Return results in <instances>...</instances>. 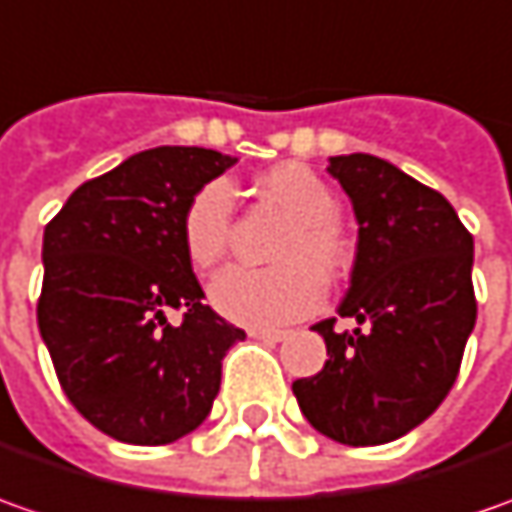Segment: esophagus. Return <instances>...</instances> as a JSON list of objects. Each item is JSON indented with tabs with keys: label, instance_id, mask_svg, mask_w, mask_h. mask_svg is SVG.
Segmentation results:
<instances>
[{
	"label": "esophagus",
	"instance_id": "esophagus-1",
	"mask_svg": "<svg viewBox=\"0 0 512 512\" xmlns=\"http://www.w3.org/2000/svg\"><path fill=\"white\" fill-rule=\"evenodd\" d=\"M247 336L250 339H259V342H282L287 333L285 330H270V327H250Z\"/></svg>",
	"mask_w": 512,
	"mask_h": 512
}]
</instances>
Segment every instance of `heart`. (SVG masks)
Wrapping results in <instances>:
<instances>
[{"label":"heart","instance_id":"1","mask_svg":"<svg viewBox=\"0 0 512 512\" xmlns=\"http://www.w3.org/2000/svg\"><path fill=\"white\" fill-rule=\"evenodd\" d=\"M262 190L293 216L276 247L273 267H227L210 285V302L247 327H276L305 319L325 299V282L353 267L356 245L344 233L333 187L302 162H285L262 176ZM233 196L222 179L202 185L182 210V247L196 267L222 262L230 247Z\"/></svg>","mask_w":512,"mask_h":512}]
</instances>
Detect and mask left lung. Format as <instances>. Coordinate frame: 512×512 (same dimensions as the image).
I'll return each instance as SVG.
<instances>
[{
	"label": "left lung",
	"instance_id": "left-lung-1",
	"mask_svg": "<svg viewBox=\"0 0 512 512\" xmlns=\"http://www.w3.org/2000/svg\"><path fill=\"white\" fill-rule=\"evenodd\" d=\"M330 173L359 219L356 265L339 305V316L359 327L313 325L330 359L316 376L296 379L293 396L327 439L373 447L433 416L459 376L476 325L473 236L439 190L384 159L333 156Z\"/></svg>",
	"mask_w": 512,
	"mask_h": 512
}]
</instances>
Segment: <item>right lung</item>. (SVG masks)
Listing matches in <instances>:
<instances>
[{
	"label": "right lung",
	"instance_id": "obj_1",
	"mask_svg": "<svg viewBox=\"0 0 512 512\" xmlns=\"http://www.w3.org/2000/svg\"><path fill=\"white\" fill-rule=\"evenodd\" d=\"M233 162L142 150L76 187L45 225L39 333L70 404L116 442L156 447L196 430L225 353L245 339L202 302L179 233L187 199Z\"/></svg>",
	"mask_w": 512,
	"mask_h": 512
}]
</instances>
